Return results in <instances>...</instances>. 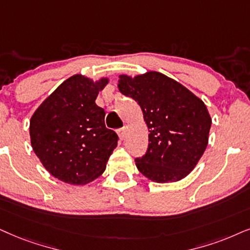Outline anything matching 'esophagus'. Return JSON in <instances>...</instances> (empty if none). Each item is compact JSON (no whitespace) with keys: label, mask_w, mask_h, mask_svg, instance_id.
<instances>
[{"label":"esophagus","mask_w":250,"mask_h":250,"mask_svg":"<svg viewBox=\"0 0 250 250\" xmlns=\"http://www.w3.org/2000/svg\"><path fill=\"white\" fill-rule=\"evenodd\" d=\"M125 132H127V129H125V127H123V128L119 129V130H118L119 137L121 138V140H125Z\"/></svg>","instance_id":"obj_1"}]
</instances>
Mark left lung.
Here are the masks:
<instances>
[{
  "mask_svg": "<svg viewBox=\"0 0 250 250\" xmlns=\"http://www.w3.org/2000/svg\"><path fill=\"white\" fill-rule=\"evenodd\" d=\"M120 92L138 103L148 128V146L136 158L140 172L154 182L186 178L203 156L211 118L207 106L178 82L157 71L120 76Z\"/></svg>",
  "mask_w": 250,
  "mask_h": 250,
  "instance_id": "1",
  "label": "left lung"
}]
</instances>
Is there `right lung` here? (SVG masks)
I'll return each mask as SVG.
<instances>
[{"mask_svg": "<svg viewBox=\"0 0 250 250\" xmlns=\"http://www.w3.org/2000/svg\"><path fill=\"white\" fill-rule=\"evenodd\" d=\"M107 78L93 82L82 75L64 81L34 112L30 136L34 153L56 179L86 185L100 176L119 141L105 125L97 106Z\"/></svg>", "mask_w": 250, "mask_h": 250, "instance_id": "1", "label": "right lung"}]
</instances>
